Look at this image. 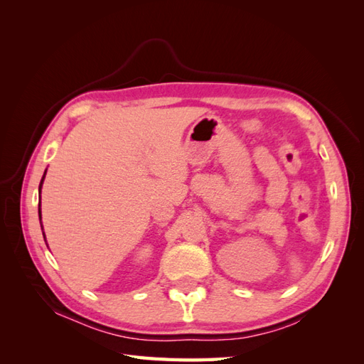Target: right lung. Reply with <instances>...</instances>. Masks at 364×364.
<instances>
[{
    "label": "right lung",
    "mask_w": 364,
    "mask_h": 364,
    "mask_svg": "<svg viewBox=\"0 0 364 364\" xmlns=\"http://www.w3.org/2000/svg\"><path fill=\"white\" fill-rule=\"evenodd\" d=\"M43 176H46V174H43ZM43 179V178H42ZM41 185H42V181H41ZM41 185H39V188H41ZM39 206H41V203H39ZM39 218H41V208H39Z\"/></svg>",
    "instance_id": "right-lung-1"
}]
</instances>
